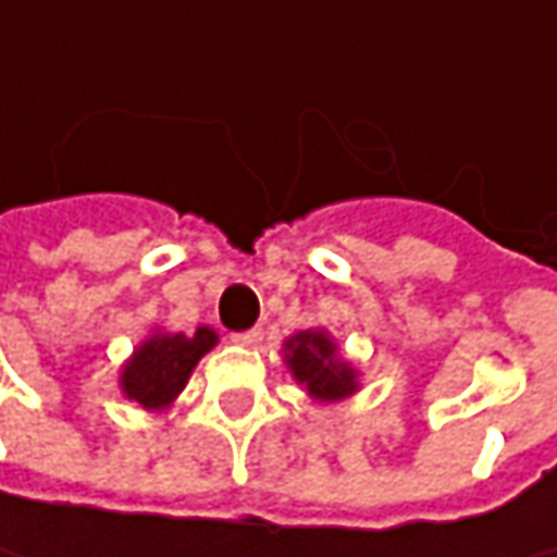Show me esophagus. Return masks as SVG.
<instances>
[{
  "label": "esophagus",
  "instance_id": "esophagus-1",
  "mask_svg": "<svg viewBox=\"0 0 557 557\" xmlns=\"http://www.w3.org/2000/svg\"><path fill=\"white\" fill-rule=\"evenodd\" d=\"M232 341H235V344H242V347H253V344H260V341H263V329H247V332L232 334Z\"/></svg>",
  "mask_w": 557,
  "mask_h": 557
}]
</instances>
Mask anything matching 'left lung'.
Segmentation results:
<instances>
[{"mask_svg":"<svg viewBox=\"0 0 557 557\" xmlns=\"http://www.w3.org/2000/svg\"><path fill=\"white\" fill-rule=\"evenodd\" d=\"M285 362L297 384L307 387V394L319 403H337L359 391V372L347 359H341L337 344L329 332L310 329L297 332L285 341Z\"/></svg>","mask_w":557,"mask_h":557,"instance_id":"8db88e82","label":"left lung"}]
</instances>
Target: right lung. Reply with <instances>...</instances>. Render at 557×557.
<instances>
[{
    "label": "right lung",
    "instance_id": "obj_1",
    "mask_svg": "<svg viewBox=\"0 0 557 557\" xmlns=\"http://www.w3.org/2000/svg\"><path fill=\"white\" fill-rule=\"evenodd\" d=\"M216 341H220L216 332L207 325H201L195 334L154 332L126 359L120 372V391L126 399L139 403L141 409L161 412L183 394L188 374L195 372L203 354L216 347Z\"/></svg>",
    "mask_w": 557,
    "mask_h": 557
}]
</instances>
